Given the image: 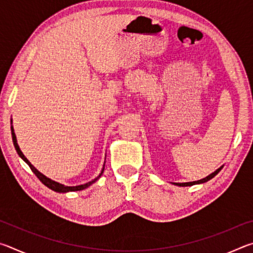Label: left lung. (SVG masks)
<instances>
[{"label": "left lung", "instance_id": "8db88e82", "mask_svg": "<svg viewBox=\"0 0 253 253\" xmlns=\"http://www.w3.org/2000/svg\"><path fill=\"white\" fill-rule=\"evenodd\" d=\"M222 169V168H220L219 169H216L215 172L214 173H212V174H210L209 176H207L205 178H202V179H200V181H195V182H188V183H175V185H178V186H191V185H194V184H200V183H204V182H208L209 179H211V178H213L214 176H215V175L220 172V170Z\"/></svg>", "mask_w": 253, "mask_h": 253}]
</instances>
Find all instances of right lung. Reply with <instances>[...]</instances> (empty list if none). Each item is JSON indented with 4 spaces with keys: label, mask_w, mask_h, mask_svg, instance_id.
<instances>
[{
    "label": "right lung",
    "mask_w": 253,
    "mask_h": 253,
    "mask_svg": "<svg viewBox=\"0 0 253 253\" xmlns=\"http://www.w3.org/2000/svg\"><path fill=\"white\" fill-rule=\"evenodd\" d=\"M11 132H12V139H13V144H14V147H15V149H16V152H18V154H19V156L22 158V160L27 163V164L30 166V169H31V170L32 172L36 174V176L40 179V181L44 184V185L46 186V187H49V188H51V190L52 191H54V192H60V193H66V192H71V191H81V190H84V188H87L88 186H90L92 183H95L98 178H99L101 175H102V172H104V169L101 170V173L99 174V176H98L97 178H95V179H92L91 182H88L87 184H84V185H78V186H65V185H62V184H60V183H57V182H54V181H52V179H50V178H48V177H45L43 174H41L39 170H38L36 168H34V166L31 164V163H30L28 160H27V157H25L24 155H23V153L21 152V149H20V147H19V145H18V143H16V137H15V134H14V130H13V127H11ZM105 168V166H104Z\"/></svg>",
    "instance_id": "add662e5"
}]
</instances>
